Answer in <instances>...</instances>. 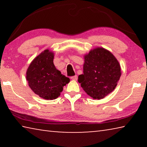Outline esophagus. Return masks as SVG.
<instances>
[{
    "mask_svg": "<svg viewBox=\"0 0 147 147\" xmlns=\"http://www.w3.org/2000/svg\"><path fill=\"white\" fill-rule=\"evenodd\" d=\"M71 80H77V79H78V76H77L76 75L73 76H71Z\"/></svg>",
    "mask_w": 147,
    "mask_h": 147,
    "instance_id": "obj_1",
    "label": "esophagus"
}]
</instances>
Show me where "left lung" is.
<instances>
[{
	"label": "left lung",
	"mask_w": 147,
	"mask_h": 147,
	"mask_svg": "<svg viewBox=\"0 0 147 147\" xmlns=\"http://www.w3.org/2000/svg\"><path fill=\"white\" fill-rule=\"evenodd\" d=\"M84 74L78 82L84 91L93 99H102L111 93L121 75V66L111 53L97 47L84 56Z\"/></svg>",
	"instance_id": "1"
}]
</instances>
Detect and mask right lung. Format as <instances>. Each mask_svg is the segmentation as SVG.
I'll return each instance as SVG.
<instances>
[{
	"mask_svg": "<svg viewBox=\"0 0 147 147\" xmlns=\"http://www.w3.org/2000/svg\"><path fill=\"white\" fill-rule=\"evenodd\" d=\"M54 53L49 50L34 59L26 71L28 86L35 93L46 100H54L60 95L63 87L70 79L56 69L53 63Z\"/></svg>",
	"mask_w": 147,
	"mask_h": 147,
	"instance_id": "1",
	"label": "right lung"
}]
</instances>
